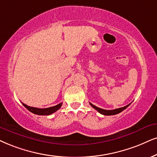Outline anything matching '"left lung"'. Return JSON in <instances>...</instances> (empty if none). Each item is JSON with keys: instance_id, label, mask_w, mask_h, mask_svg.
<instances>
[{"instance_id": "left-lung-1", "label": "left lung", "mask_w": 157, "mask_h": 157, "mask_svg": "<svg viewBox=\"0 0 157 157\" xmlns=\"http://www.w3.org/2000/svg\"><path fill=\"white\" fill-rule=\"evenodd\" d=\"M90 106L93 107V108H94L95 109L96 111H98V112L100 113V114H104V115H108V116H109V115H114V114H119V113L122 112L123 110L125 109L127 107L130 106V104L127 105V106H124V107H122V108H119V109H114V110H106V109H101V108H98V107H97L96 106H94V105L91 104L90 103Z\"/></svg>"}]
</instances>
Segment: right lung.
<instances>
[{"label":"right lung","mask_w":157,"mask_h":157,"mask_svg":"<svg viewBox=\"0 0 157 157\" xmlns=\"http://www.w3.org/2000/svg\"><path fill=\"white\" fill-rule=\"evenodd\" d=\"M23 106L25 107L26 109H27L29 112H31L32 113L35 114H37V115H50L53 113H54L56 112L57 110H59V109L61 108V105H62V103H60V104L56 105V106H51L49 107V108H45V109H39V108H35V107H32V106H29L27 105H26L25 104H23Z\"/></svg>","instance_id":"obj_1"}]
</instances>
